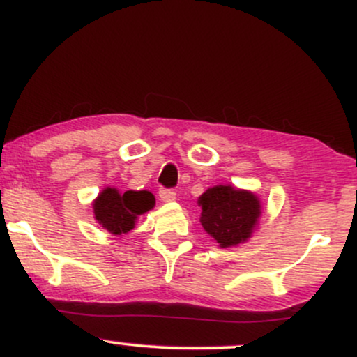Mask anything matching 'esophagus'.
I'll return each mask as SVG.
<instances>
[{
    "label": "esophagus",
    "instance_id": "obj_1",
    "mask_svg": "<svg viewBox=\"0 0 357 357\" xmlns=\"http://www.w3.org/2000/svg\"><path fill=\"white\" fill-rule=\"evenodd\" d=\"M159 198L162 203H171L176 199V192L173 190H161L159 191Z\"/></svg>",
    "mask_w": 357,
    "mask_h": 357
}]
</instances>
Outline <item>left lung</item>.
Returning a JSON list of instances; mask_svg holds the SVG:
<instances>
[{"label": "left lung", "mask_w": 357, "mask_h": 357, "mask_svg": "<svg viewBox=\"0 0 357 357\" xmlns=\"http://www.w3.org/2000/svg\"><path fill=\"white\" fill-rule=\"evenodd\" d=\"M198 204L204 231L221 248L238 247L252 238L261 216V203L255 192L231 184L208 188L199 196Z\"/></svg>", "instance_id": "left-lung-1"}]
</instances>
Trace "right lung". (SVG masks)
Returning a JSON list of instances; mask_svg holds the SVG:
<instances>
[{"mask_svg":"<svg viewBox=\"0 0 357 357\" xmlns=\"http://www.w3.org/2000/svg\"><path fill=\"white\" fill-rule=\"evenodd\" d=\"M155 198L151 191L121 192L117 188L107 186L93 199V218L114 236H122L134 230L139 216L153 210Z\"/></svg>","mask_w":357,"mask_h":357,"instance_id":"obj_1","label":"right lung"}]
</instances>
